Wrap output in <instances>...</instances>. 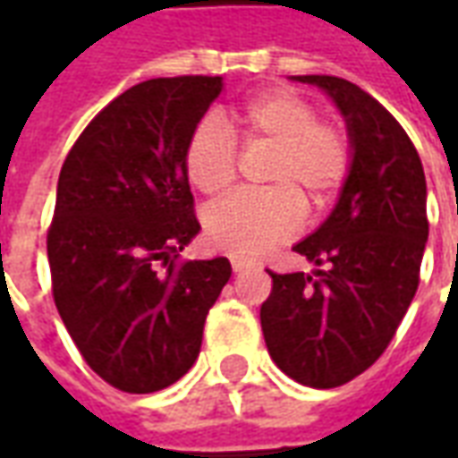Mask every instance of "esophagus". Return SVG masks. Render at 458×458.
Instances as JSON below:
<instances>
[{
    "label": "esophagus",
    "mask_w": 458,
    "mask_h": 458,
    "mask_svg": "<svg viewBox=\"0 0 458 458\" xmlns=\"http://www.w3.org/2000/svg\"><path fill=\"white\" fill-rule=\"evenodd\" d=\"M230 265H233V272L235 275H240V272H248L252 265H248V262H242V259H230Z\"/></svg>",
    "instance_id": "esophagus-1"
}]
</instances>
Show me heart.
<instances>
[{
    "instance_id": "heart-1",
    "label": "heart",
    "mask_w": 458,
    "mask_h": 458,
    "mask_svg": "<svg viewBox=\"0 0 458 458\" xmlns=\"http://www.w3.org/2000/svg\"><path fill=\"white\" fill-rule=\"evenodd\" d=\"M245 147L272 149L262 193H235L206 210V240L233 258H258L294 238L304 206L327 210L353 166V144L338 122L321 120L304 95L279 88L252 98L238 113ZM189 181L206 196H220L238 176V144L225 122L208 114L191 130L183 149Z\"/></svg>"
}]
</instances>
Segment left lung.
I'll return each mask as SVG.
<instances>
[{
  "instance_id": "1",
  "label": "left lung",
  "mask_w": 458,
  "mask_h": 458,
  "mask_svg": "<svg viewBox=\"0 0 458 458\" xmlns=\"http://www.w3.org/2000/svg\"><path fill=\"white\" fill-rule=\"evenodd\" d=\"M318 85L345 117L351 176L321 228L294 245L314 275L272 277L259 309L265 344L282 373L309 387H338L383 355L420 284L427 181L403 124L351 81L294 75Z\"/></svg>"
}]
</instances>
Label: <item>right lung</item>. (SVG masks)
Segmentation results:
<instances>
[{"label": "right lung", "instance_id": "1", "mask_svg": "<svg viewBox=\"0 0 458 458\" xmlns=\"http://www.w3.org/2000/svg\"><path fill=\"white\" fill-rule=\"evenodd\" d=\"M220 90V75L134 85L95 114L58 176L46 238L55 309L85 363L122 393L189 373L230 279L225 258L179 262L200 230L183 149Z\"/></svg>", "mask_w": 458, "mask_h": 458}]
</instances>
